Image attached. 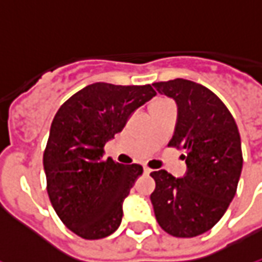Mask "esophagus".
Segmentation results:
<instances>
[{
	"label": "esophagus",
	"instance_id": "esophagus-1",
	"mask_svg": "<svg viewBox=\"0 0 262 262\" xmlns=\"http://www.w3.org/2000/svg\"><path fill=\"white\" fill-rule=\"evenodd\" d=\"M143 171H144V173H146V174H149V173H151L153 170L149 169V167H146V166H144V167H143Z\"/></svg>",
	"mask_w": 262,
	"mask_h": 262
}]
</instances>
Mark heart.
Segmentation results:
<instances>
[{"label": "heart", "mask_w": 262, "mask_h": 262, "mask_svg": "<svg viewBox=\"0 0 262 262\" xmlns=\"http://www.w3.org/2000/svg\"><path fill=\"white\" fill-rule=\"evenodd\" d=\"M170 100L167 99H155L151 103H150V107H155V106H160V105H164V103H167Z\"/></svg>", "instance_id": "b5f03b06"}]
</instances>
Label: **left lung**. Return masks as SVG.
Segmentation results:
<instances>
[{
    "mask_svg": "<svg viewBox=\"0 0 262 262\" xmlns=\"http://www.w3.org/2000/svg\"><path fill=\"white\" fill-rule=\"evenodd\" d=\"M177 103V123L170 147L184 150L187 173L151 171L150 194L159 226L173 237L191 238L211 230L235 195L243 169L238 127L233 115L210 89L187 79L155 82Z\"/></svg>",
    "mask_w": 262,
    "mask_h": 262,
    "instance_id": "obj_1",
    "label": "left lung"
}]
</instances>
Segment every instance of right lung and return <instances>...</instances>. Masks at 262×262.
Returning a JSON list of instances; mask_svg holds the SVG:
<instances>
[{
  "label": "right lung",
  "mask_w": 262,
  "mask_h": 262,
  "mask_svg": "<svg viewBox=\"0 0 262 262\" xmlns=\"http://www.w3.org/2000/svg\"><path fill=\"white\" fill-rule=\"evenodd\" d=\"M155 95L151 85L96 82L55 115L43 151L47 190L58 217L82 238H105L120 226L123 200L143 167L105 160L103 147Z\"/></svg>",
  "instance_id": "add662e5"
}]
</instances>
